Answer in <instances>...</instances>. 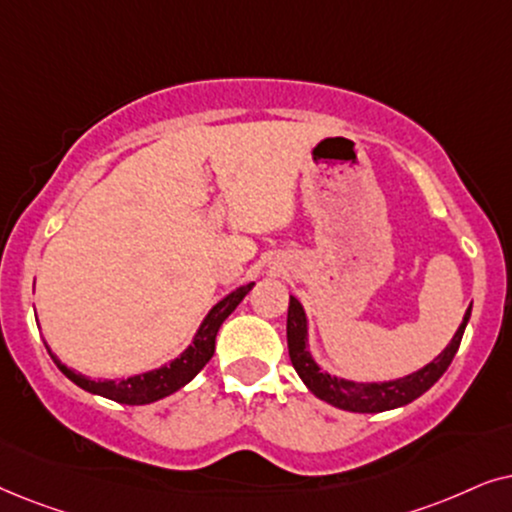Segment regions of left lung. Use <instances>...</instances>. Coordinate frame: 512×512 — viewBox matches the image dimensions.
<instances>
[{
	"label": "left lung",
	"mask_w": 512,
	"mask_h": 512,
	"mask_svg": "<svg viewBox=\"0 0 512 512\" xmlns=\"http://www.w3.org/2000/svg\"><path fill=\"white\" fill-rule=\"evenodd\" d=\"M470 318V309L463 316V323L456 330L452 342L445 351L440 353L433 363L421 367L419 372L407 374L403 379L384 381V384H356V381H346L330 377L327 372H320V367L313 363L309 349H306V316L302 304L295 297H290L288 306V351L292 367H295L299 377L306 384V388L313 395H318L325 403L339 407L346 412H386L395 410V407H403L412 400H417L419 395H424L435 381H438L445 370L452 363V358L459 351L463 330H466Z\"/></svg>",
	"instance_id": "8db88e82"
}]
</instances>
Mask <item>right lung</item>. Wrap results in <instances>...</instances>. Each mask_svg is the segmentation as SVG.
<instances>
[{"label":"right lung","mask_w":512,"mask_h":512,"mask_svg":"<svg viewBox=\"0 0 512 512\" xmlns=\"http://www.w3.org/2000/svg\"><path fill=\"white\" fill-rule=\"evenodd\" d=\"M252 285L255 283L243 285V288H238L231 292V295L224 297L220 304H215L213 311H210L206 320L201 323L199 332H196L194 344L189 346V349L182 353L180 358H175L170 365L159 367V370L138 374V377L119 379V381H100V379L95 381V379L81 377V374L72 372L70 367L60 363V360L53 356L51 351L49 353H51L53 363L58 365V370L88 393L102 395V398H109V400H114V403H121V405L154 403V400L166 398V395L175 393L177 388L189 384V381H192L196 374L203 370V365L213 358L217 330H220V325L227 320L229 313L234 311L238 304H241V299L252 290ZM46 349H49V346H46Z\"/></svg>","instance_id":"right-lung-1"}]
</instances>
